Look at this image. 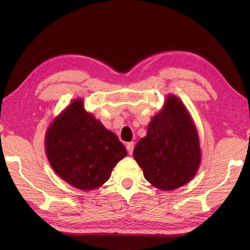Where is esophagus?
I'll list each match as a JSON object with an SVG mask.
<instances>
[{"mask_svg": "<svg viewBox=\"0 0 250 250\" xmlns=\"http://www.w3.org/2000/svg\"><path fill=\"white\" fill-rule=\"evenodd\" d=\"M133 149H134V143L133 142H130L126 144V150H128L129 155H132L133 153Z\"/></svg>", "mask_w": 250, "mask_h": 250, "instance_id": "esophagus-1", "label": "esophagus"}]
</instances>
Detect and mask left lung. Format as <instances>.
<instances>
[{
    "mask_svg": "<svg viewBox=\"0 0 250 250\" xmlns=\"http://www.w3.org/2000/svg\"><path fill=\"white\" fill-rule=\"evenodd\" d=\"M133 157L144 177L160 190L172 191L188 184L201 163L198 130L185 104L168 94L137 142Z\"/></svg>",
    "mask_w": 250,
    "mask_h": 250,
    "instance_id": "1",
    "label": "left lung"
}]
</instances>
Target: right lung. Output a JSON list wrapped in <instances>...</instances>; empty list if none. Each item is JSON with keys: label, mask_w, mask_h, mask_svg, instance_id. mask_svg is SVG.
<instances>
[{"label": "right lung", "mask_w": 250, "mask_h": 250, "mask_svg": "<svg viewBox=\"0 0 250 250\" xmlns=\"http://www.w3.org/2000/svg\"><path fill=\"white\" fill-rule=\"evenodd\" d=\"M45 150L58 176L83 191L107 182L116 164L126 156L117 135L83 108L82 99L73 100L51 122Z\"/></svg>", "instance_id": "1"}]
</instances>
